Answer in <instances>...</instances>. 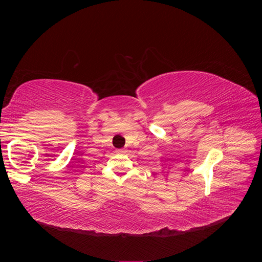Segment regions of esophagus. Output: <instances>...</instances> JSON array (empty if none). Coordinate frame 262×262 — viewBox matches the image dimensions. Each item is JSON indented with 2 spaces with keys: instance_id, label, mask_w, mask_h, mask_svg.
<instances>
[{
  "instance_id": "34e87169",
  "label": "esophagus",
  "mask_w": 262,
  "mask_h": 262,
  "mask_svg": "<svg viewBox=\"0 0 262 262\" xmlns=\"http://www.w3.org/2000/svg\"><path fill=\"white\" fill-rule=\"evenodd\" d=\"M116 152L119 153V154H125L126 152H128V150H126L125 148H119V149L116 150Z\"/></svg>"
}]
</instances>
